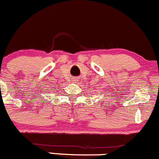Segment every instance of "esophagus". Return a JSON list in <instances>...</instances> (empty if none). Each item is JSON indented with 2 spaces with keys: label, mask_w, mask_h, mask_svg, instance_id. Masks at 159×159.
I'll use <instances>...</instances> for the list:
<instances>
[{
  "label": "esophagus",
  "mask_w": 159,
  "mask_h": 159,
  "mask_svg": "<svg viewBox=\"0 0 159 159\" xmlns=\"http://www.w3.org/2000/svg\"><path fill=\"white\" fill-rule=\"evenodd\" d=\"M72 81H73V83H77L78 81V78H74L73 79H72Z\"/></svg>",
  "instance_id": "1"
}]
</instances>
